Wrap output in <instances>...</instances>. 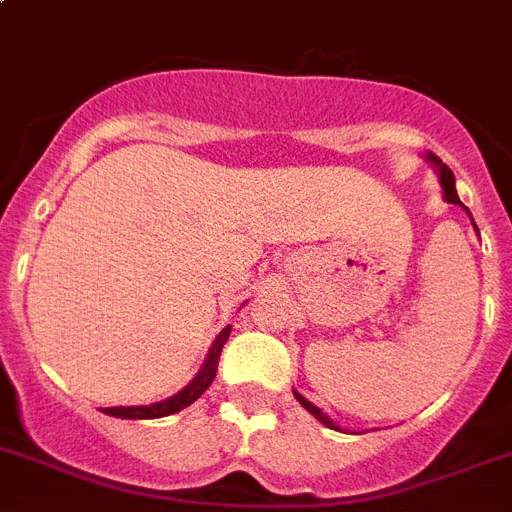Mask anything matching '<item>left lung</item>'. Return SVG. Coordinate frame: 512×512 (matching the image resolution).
I'll return each mask as SVG.
<instances>
[{"instance_id":"obj_1","label":"left lung","mask_w":512,"mask_h":512,"mask_svg":"<svg viewBox=\"0 0 512 512\" xmlns=\"http://www.w3.org/2000/svg\"><path fill=\"white\" fill-rule=\"evenodd\" d=\"M424 159H426V162H429V164H432L434 170H437L439 185H442V198H445L447 204L463 206V201H460V198H458V190H455V175H453V172H450V167H447V164H442V159H439V156H434L432 151H426ZM463 209H466V206H463ZM466 214H468V217H471V211H468V209H466ZM471 225H474V230L479 232V227H476L474 217H471ZM293 395H295V400H298V403H301L303 408H306V411L316 418V421H322V424L329 426V429H337V432H342L340 424H337V421H332V418H329L327 413H324L322 408H319V405H314V403H311V400L303 398L301 392H295V390H293Z\"/></svg>"}]
</instances>
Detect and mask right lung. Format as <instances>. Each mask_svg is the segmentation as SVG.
<instances>
[{
    "label": "right lung",
    "instance_id": "1",
    "mask_svg": "<svg viewBox=\"0 0 512 512\" xmlns=\"http://www.w3.org/2000/svg\"><path fill=\"white\" fill-rule=\"evenodd\" d=\"M230 329L232 327L227 324V327L219 332L217 340L211 342L209 353H206L204 366H201L196 377L190 379L183 390L175 392L172 398L159 400V403H151V405H117V408H104V413L114 418H162V416H172V413L183 411V408H188L190 403H196V400L209 390V384L214 382V377H217L219 353H222V348H225L227 337H230Z\"/></svg>",
    "mask_w": 512,
    "mask_h": 512
}]
</instances>
